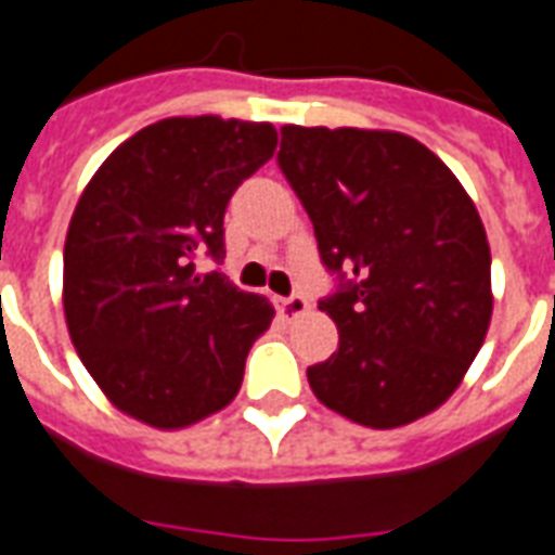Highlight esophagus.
Masks as SVG:
<instances>
[{"instance_id": "esophagus-1", "label": "esophagus", "mask_w": 555, "mask_h": 555, "mask_svg": "<svg viewBox=\"0 0 555 555\" xmlns=\"http://www.w3.org/2000/svg\"><path fill=\"white\" fill-rule=\"evenodd\" d=\"M274 305H278V313H281L283 319H298V317H305L307 310H310V305H307L305 295H289V298H278Z\"/></svg>"}]
</instances>
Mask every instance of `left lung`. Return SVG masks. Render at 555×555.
<instances>
[{
    "instance_id": "1",
    "label": "left lung",
    "mask_w": 555,
    "mask_h": 555,
    "mask_svg": "<svg viewBox=\"0 0 555 555\" xmlns=\"http://www.w3.org/2000/svg\"><path fill=\"white\" fill-rule=\"evenodd\" d=\"M281 171L331 272L351 274L319 310L337 351L307 370L325 408L399 428L459 390L491 325V248L459 177L390 129H281Z\"/></svg>"
}]
</instances>
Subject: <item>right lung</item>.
<instances>
[{"instance_id": "obj_1", "label": "right lung", "mask_w": 555, "mask_h": 555, "mask_svg": "<svg viewBox=\"0 0 555 555\" xmlns=\"http://www.w3.org/2000/svg\"><path fill=\"white\" fill-rule=\"evenodd\" d=\"M278 129L236 117H165L112 150L64 238V319L117 411L177 431L236 399L274 307L197 257L224 260V209L272 159Z\"/></svg>"}]
</instances>
